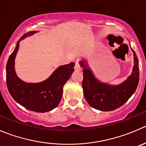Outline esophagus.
I'll return each mask as SVG.
<instances>
[{
	"instance_id": "34e87169",
	"label": "esophagus",
	"mask_w": 146,
	"mask_h": 146,
	"mask_svg": "<svg viewBox=\"0 0 146 146\" xmlns=\"http://www.w3.org/2000/svg\"><path fill=\"white\" fill-rule=\"evenodd\" d=\"M75 70H81V67L79 65V60H77L76 62V65H75Z\"/></svg>"
}]
</instances>
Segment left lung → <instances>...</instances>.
Listing matches in <instances>:
<instances>
[{
  "label": "left lung",
  "instance_id": "left-lung-1",
  "mask_svg": "<svg viewBox=\"0 0 146 146\" xmlns=\"http://www.w3.org/2000/svg\"><path fill=\"white\" fill-rule=\"evenodd\" d=\"M134 66L131 76L118 86L101 83L95 78L93 72L87 68V63L80 61L83 68L82 86L85 98L91 107L102 111H111L122 106L135 91L139 81L138 60L135 51Z\"/></svg>",
  "mask_w": 146,
  "mask_h": 146
}]
</instances>
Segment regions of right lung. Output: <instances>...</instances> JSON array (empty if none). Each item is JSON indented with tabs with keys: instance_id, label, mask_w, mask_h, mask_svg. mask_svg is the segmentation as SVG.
I'll return each instance as SVG.
<instances>
[{
	"instance_id": "add662e5",
	"label": "right lung",
	"mask_w": 146,
	"mask_h": 146,
	"mask_svg": "<svg viewBox=\"0 0 146 146\" xmlns=\"http://www.w3.org/2000/svg\"><path fill=\"white\" fill-rule=\"evenodd\" d=\"M37 33L30 31L24 34L17 42L15 50L8 58L6 65V84L13 98L28 110L38 113L50 111L57 107L63 94V86L74 71L75 63L58 68L53 74L43 82L25 83L15 72V58L19 48V42L27 36Z\"/></svg>"
}]
</instances>
